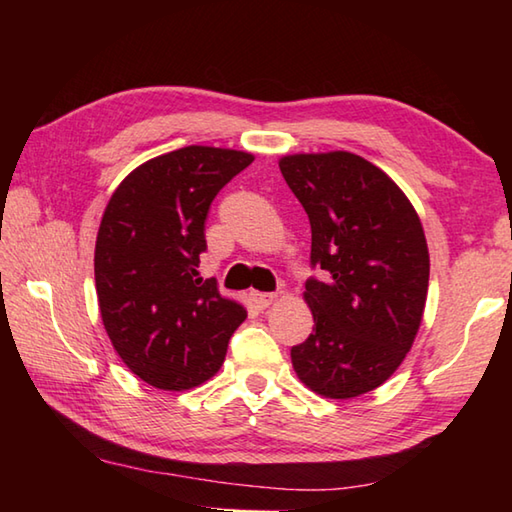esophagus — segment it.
<instances>
[{
    "mask_svg": "<svg viewBox=\"0 0 512 512\" xmlns=\"http://www.w3.org/2000/svg\"><path fill=\"white\" fill-rule=\"evenodd\" d=\"M253 301L259 310H264L268 306H273V303L277 301V295L275 292H253Z\"/></svg>",
    "mask_w": 512,
    "mask_h": 512,
    "instance_id": "1",
    "label": "esophagus"
}]
</instances>
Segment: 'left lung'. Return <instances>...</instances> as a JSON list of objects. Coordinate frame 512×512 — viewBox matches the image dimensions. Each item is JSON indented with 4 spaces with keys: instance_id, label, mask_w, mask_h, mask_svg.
Segmentation results:
<instances>
[{
    "instance_id": "8db88e82",
    "label": "left lung",
    "mask_w": 512,
    "mask_h": 512,
    "mask_svg": "<svg viewBox=\"0 0 512 512\" xmlns=\"http://www.w3.org/2000/svg\"><path fill=\"white\" fill-rule=\"evenodd\" d=\"M312 228L306 281L314 332L290 350L301 383L325 398L380 387L416 339L429 288L420 217L385 171L350 151L279 160Z\"/></svg>"
}]
</instances>
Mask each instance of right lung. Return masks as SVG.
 <instances>
[{
    "label": "right lung",
    "instance_id": "obj_1",
    "mask_svg": "<svg viewBox=\"0 0 512 512\" xmlns=\"http://www.w3.org/2000/svg\"><path fill=\"white\" fill-rule=\"evenodd\" d=\"M253 160L202 145L169 151L129 173L105 206L94 248L101 319L123 363L151 387L209 380L246 319L198 266L213 198Z\"/></svg>",
    "mask_w": 512,
    "mask_h": 512
}]
</instances>
